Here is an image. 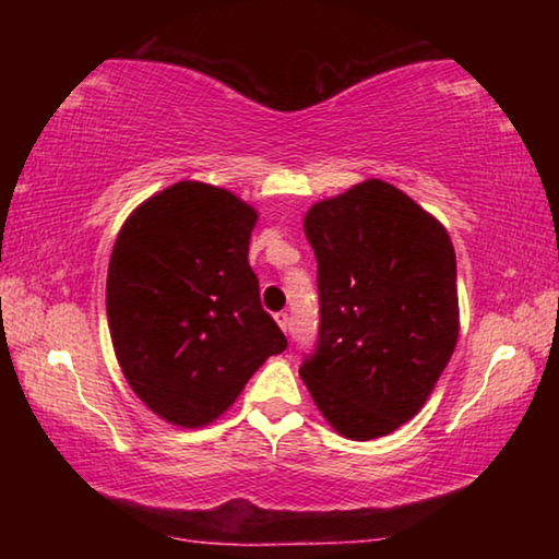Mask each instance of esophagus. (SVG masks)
I'll list each match as a JSON object with an SVG mask.
<instances>
[{
  "label": "esophagus",
  "mask_w": 559,
  "mask_h": 559,
  "mask_svg": "<svg viewBox=\"0 0 559 559\" xmlns=\"http://www.w3.org/2000/svg\"><path fill=\"white\" fill-rule=\"evenodd\" d=\"M276 323L283 330V333H290V318L288 313H276Z\"/></svg>",
  "instance_id": "esophagus-1"
}]
</instances>
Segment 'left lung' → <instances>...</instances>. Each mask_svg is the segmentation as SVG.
I'll use <instances>...</instances> for the list:
<instances>
[{"mask_svg":"<svg viewBox=\"0 0 559 559\" xmlns=\"http://www.w3.org/2000/svg\"><path fill=\"white\" fill-rule=\"evenodd\" d=\"M320 335L300 377L353 441L400 429L427 404L459 340L456 253L443 224L382 179L310 206Z\"/></svg>","mask_w":559,"mask_h":559,"instance_id":"obj_1","label":"left lung"}]
</instances>
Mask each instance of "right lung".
Masks as SVG:
<instances>
[{
    "label": "right lung",
    "mask_w": 559,
    "mask_h": 559,
    "mask_svg": "<svg viewBox=\"0 0 559 559\" xmlns=\"http://www.w3.org/2000/svg\"><path fill=\"white\" fill-rule=\"evenodd\" d=\"M257 222L229 189L182 179L135 206L112 246V349L138 400L175 427L219 419L288 347L249 266Z\"/></svg>",
    "instance_id": "obj_1"
}]
</instances>
